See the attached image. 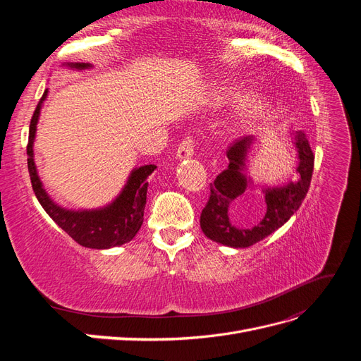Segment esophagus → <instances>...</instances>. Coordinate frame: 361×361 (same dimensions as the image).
<instances>
[{"label": "esophagus", "instance_id": "1", "mask_svg": "<svg viewBox=\"0 0 361 361\" xmlns=\"http://www.w3.org/2000/svg\"><path fill=\"white\" fill-rule=\"evenodd\" d=\"M194 155V141L191 138H187L183 140L182 143L179 145L178 147V152H176V159L179 161H183V159H188Z\"/></svg>", "mask_w": 361, "mask_h": 361}]
</instances>
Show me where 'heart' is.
<instances>
[{
    "mask_svg": "<svg viewBox=\"0 0 361 361\" xmlns=\"http://www.w3.org/2000/svg\"><path fill=\"white\" fill-rule=\"evenodd\" d=\"M235 110L231 120V129L236 134L248 133L257 128L268 118L272 104L269 97L259 92L244 93L235 85H215L209 89L206 96V104L211 110H223L235 102Z\"/></svg>",
    "mask_w": 361,
    "mask_h": 361,
    "instance_id": "1",
    "label": "heart"
}]
</instances>
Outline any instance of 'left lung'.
Listing matches in <instances>:
<instances>
[{
  "label": "left lung",
  "mask_w": 361,
  "mask_h": 361,
  "mask_svg": "<svg viewBox=\"0 0 361 361\" xmlns=\"http://www.w3.org/2000/svg\"><path fill=\"white\" fill-rule=\"evenodd\" d=\"M289 137L297 150L298 166L295 171L298 173V179L272 187L255 183L248 174L251 152L260 145L256 135H244L228 147V166L211 183V197L200 215L202 231L211 241L232 248H247L285 226L300 209L310 187L314 157L301 130H289ZM255 188L264 194L266 214L253 226H236L230 220L228 211L233 204L237 207L250 206L247 190Z\"/></svg>",
  "instance_id": "obj_1"
}]
</instances>
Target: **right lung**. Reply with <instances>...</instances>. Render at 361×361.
<instances>
[{
	"label": "right lung",
	"mask_w": 361,
	"mask_h": 361,
	"mask_svg": "<svg viewBox=\"0 0 361 361\" xmlns=\"http://www.w3.org/2000/svg\"><path fill=\"white\" fill-rule=\"evenodd\" d=\"M64 68L72 71H87L93 66L90 63H66ZM48 97V89L43 93L37 104L35 114L30 123L28 135V171L32 190L45 212L52 218L59 227H61L76 243L93 250H108L120 247L133 241L143 224L146 195L150 176L157 166H141L130 170L129 176L116 197L101 207L93 209H69L54 202L42 183L35 161V140L37 133V123L43 102Z\"/></svg>",
	"instance_id": "right-lung-1"
}]
</instances>
